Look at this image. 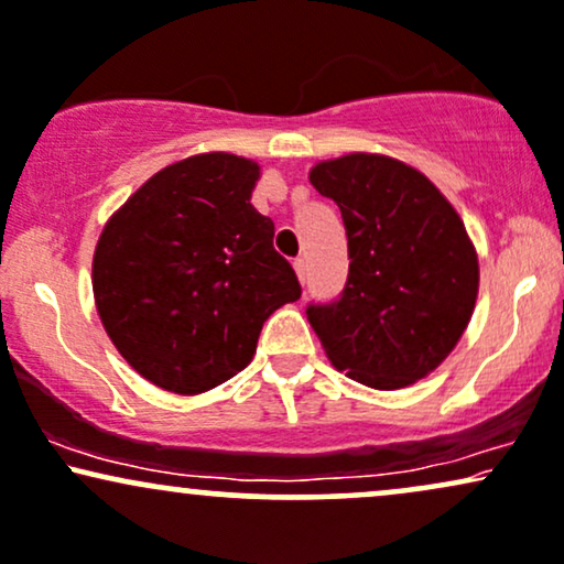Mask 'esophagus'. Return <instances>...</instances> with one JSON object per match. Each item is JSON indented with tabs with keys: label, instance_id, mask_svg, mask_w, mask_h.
<instances>
[{
	"label": "esophagus",
	"instance_id": "1",
	"mask_svg": "<svg viewBox=\"0 0 564 564\" xmlns=\"http://www.w3.org/2000/svg\"><path fill=\"white\" fill-rule=\"evenodd\" d=\"M294 270H296V275H300L302 283L307 281V262H304L302 257H296V260H294Z\"/></svg>",
	"mask_w": 564,
	"mask_h": 564
}]
</instances>
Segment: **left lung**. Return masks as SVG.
I'll list each match as a JSON object with an SVG mask.
<instances>
[{"label":"left lung","instance_id":"obj_1","mask_svg":"<svg viewBox=\"0 0 564 564\" xmlns=\"http://www.w3.org/2000/svg\"><path fill=\"white\" fill-rule=\"evenodd\" d=\"M310 183L341 209L349 249L338 300L307 304L325 355L370 389L420 381L476 307L478 257L463 220L423 173L381 154L321 162Z\"/></svg>","mask_w":564,"mask_h":564}]
</instances>
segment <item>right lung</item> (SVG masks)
Returning <instances> with one entry per match:
<instances>
[{
    "instance_id": "obj_1",
    "label": "right lung",
    "mask_w": 564,
    "mask_h": 564,
    "mask_svg": "<svg viewBox=\"0 0 564 564\" xmlns=\"http://www.w3.org/2000/svg\"><path fill=\"white\" fill-rule=\"evenodd\" d=\"M260 167L226 152L152 175L101 230L94 300L135 372L175 393L215 389L252 362L262 323L302 286L252 207Z\"/></svg>"
}]
</instances>
